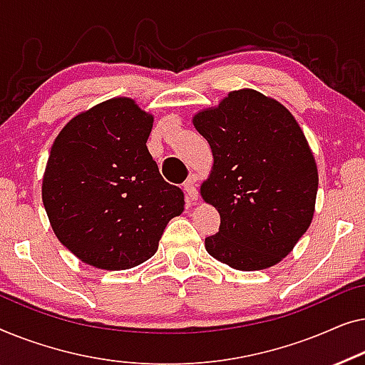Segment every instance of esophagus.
I'll return each mask as SVG.
<instances>
[{
	"mask_svg": "<svg viewBox=\"0 0 365 365\" xmlns=\"http://www.w3.org/2000/svg\"><path fill=\"white\" fill-rule=\"evenodd\" d=\"M185 195H187V200L190 203H195L198 200V190H197V178L195 175H190L187 182L183 183Z\"/></svg>",
	"mask_w": 365,
	"mask_h": 365,
	"instance_id": "esophagus-1",
	"label": "esophagus"
}]
</instances>
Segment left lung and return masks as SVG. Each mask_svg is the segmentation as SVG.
<instances>
[{"label":"left lung","mask_w":365,"mask_h":365,"mask_svg":"<svg viewBox=\"0 0 365 365\" xmlns=\"http://www.w3.org/2000/svg\"><path fill=\"white\" fill-rule=\"evenodd\" d=\"M192 122L213 153L200 187L220 213V232L205 238L208 255L240 271L278 264L314 217L319 175L304 132L255 89L232 91Z\"/></svg>","instance_id":"1"}]
</instances>
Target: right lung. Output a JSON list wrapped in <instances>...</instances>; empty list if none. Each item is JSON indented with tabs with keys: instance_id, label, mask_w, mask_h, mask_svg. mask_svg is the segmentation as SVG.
Wrapping results in <instances>:
<instances>
[{
	"instance_id": "obj_1",
	"label": "right lung",
	"mask_w": 365,
	"mask_h": 365,
	"mask_svg": "<svg viewBox=\"0 0 365 365\" xmlns=\"http://www.w3.org/2000/svg\"><path fill=\"white\" fill-rule=\"evenodd\" d=\"M153 115L130 97L81 112L54 138L43 203L58 240L82 263L120 271L152 258L182 215V190L163 180L147 148Z\"/></svg>"
}]
</instances>
